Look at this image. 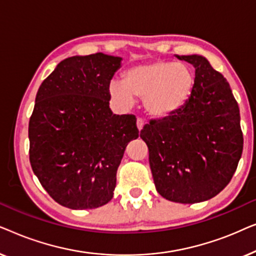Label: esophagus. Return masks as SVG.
I'll return each mask as SVG.
<instances>
[{"label":"esophagus","mask_w":256,"mask_h":256,"mask_svg":"<svg viewBox=\"0 0 256 256\" xmlns=\"http://www.w3.org/2000/svg\"><path fill=\"white\" fill-rule=\"evenodd\" d=\"M136 126H138V129L140 132L142 130L143 127H144V121L142 120V118H138V121H136Z\"/></svg>","instance_id":"1"}]
</instances>
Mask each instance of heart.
<instances>
[{
  "label": "heart",
  "instance_id": "1",
  "mask_svg": "<svg viewBox=\"0 0 256 256\" xmlns=\"http://www.w3.org/2000/svg\"><path fill=\"white\" fill-rule=\"evenodd\" d=\"M194 86V74L188 65L154 60L128 68L122 82H110V93L124 107L130 106L134 96L143 99L146 113L166 118L186 102Z\"/></svg>",
  "mask_w": 256,
  "mask_h": 256
}]
</instances>
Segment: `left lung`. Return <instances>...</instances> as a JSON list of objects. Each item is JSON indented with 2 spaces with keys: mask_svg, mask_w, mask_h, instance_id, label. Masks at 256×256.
Returning <instances> with one entry per match:
<instances>
[{
  "mask_svg": "<svg viewBox=\"0 0 256 256\" xmlns=\"http://www.w3.org/2000/svg\"><path fill=\"white\" fill-rule=\"evenodd\" d=\"M196 68L180 110L141 130L156 190L182 204L211 199L232 180L244 148L240 110L230 84L202 56H176Z\"/></svg>",
  "mask_w": 256,
  "mask_h": 256,
  "instance_id": "1",
  "label": "left lung"
}]
</instances>
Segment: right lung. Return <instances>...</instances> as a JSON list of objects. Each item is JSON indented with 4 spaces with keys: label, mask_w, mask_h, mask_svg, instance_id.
Instances as JSON below:
<instances>
[{
    "label": "right lung",
    "mask_w": 256,
    "mask_h": 256,
    "mask_svg": "<svg viewBox=\"0 0 256 256\" xmlns=\"http://www.w3.org/2000/svg\"><path fill=\"white\" fill-rule=\"evenodd\" d=\"M120 57L94 54L59 62L42 82L29 121L30 164L58 204L100 208L113 198L126 146L138 138L134 115L110 108Z\"/></svg>",
    "instance_id": "add662e5"
}]
</instances>
